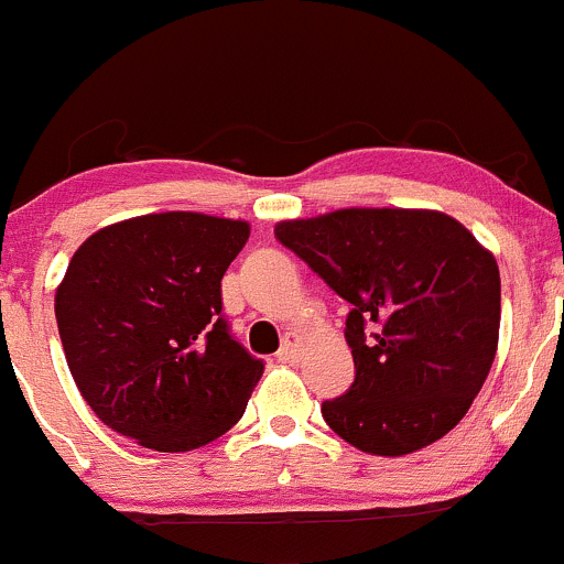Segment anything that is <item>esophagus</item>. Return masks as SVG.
Wrapping results in <instances>:
<instances>
[{"instance_id": "34e87169", "label": "esophagus", "mask_w": 564, "mask_h": 564, "mask_svg": "<svg viewBox=\"0 0 564 564\" xmlns=\"http://www.w3.org/2000/svg\"><path fill=\"white\" fill-rule=\"evenodd\" d=\"M299 341L301 339L295 334L284 336L280 352H276V361H282V364H295V361H299V356H301V352H299V347H301Z\"/></svg>"}]
</instances>
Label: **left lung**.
<instances>
[{
  "label": "left lung",
  "mask_w": 564,
  "mask_h": 564,
  "mask_svg": "<svg viewBox=\"0 0 564 564\" xmlns=\"http://www.w3.org/2000/svg\"><path fill=\"white\" fill-rule=\"evenodd\" d=\"M276 239L350 304L356 380L325 399V423L377 456L445 437L495 364L497 260L448 214L410 208L293 219L276 225Z\"/></svg>",
  "instance_id": "obj_1"
}]
</instances>
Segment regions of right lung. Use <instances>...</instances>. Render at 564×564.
I'll return each instance as SVG.
<instances>
[{
    "instance_id": "add662e5",
    "label": "right lung",
    "mask_w": 564,
    "mask_h": 564,
    "mask_svg": "<svg viewBox=\"0 0 564 564\" xmlns=\"http://www.w3.org/2000/svg\"><path fill=\"white\" fill-rule=\"evenodd\" d=\"M241 219L165 212L97 230L56 290L67 367L108 429L182 454L239 423L263 361L230 334L223 276Z\"/></svg>"
}]
</instances>
